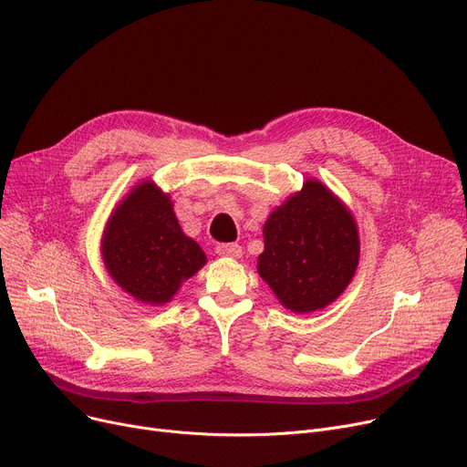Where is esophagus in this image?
<instances>
[{"instance_id": "1", "label": "esophagus", "mask_w": 467, "mask_h": 467, "mask_svg": "<svg viewBox=\"0 0 467 467\" xmlns=\"http://www.w3.org/2000/svg\"><path fill=\"white\" fill-rule=\"evenodd\" d=\"M215 254L223 257H240L242 246H238V244H217Z\"/></svg>"}]
</instances>
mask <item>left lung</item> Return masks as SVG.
Returning <instances> with one entry per match:
<instances>
[{"mask_svg": "<svg viewBox=\"0 0 467 467\" xmlns=\"http://www.w3.org/2000/svg\"><path fill=\"white\" fill-rule=\"evenodd\" d=\"M263 236L257 271L293 312L327 306L356 273L359 238L354 217L316 180L271 213Z\"/></svg>", "mask_w": 467, "mask_h": 467, "instance_id": "left-lung-1", "label": "left lung"}]
</instances>
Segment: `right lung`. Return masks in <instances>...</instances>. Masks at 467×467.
I'll return each instance as SVG.
<instances>
[{
	"instance_id": "add662e5",
	"label": "right lung",
	"mask_w": 467,
	"mask_h": 467,
	"mask_svg": "<svg viewBox=\"0 0 467 467\" xmlns=\"http://www.w3.org/2000/svg\"><path fill=\"white\" fill-rule=\"evenodd\" d=\"M102 255L113 280L141 303L162 305L206 263L185 236L166 194L151 182L138 185L111 215Z\"/></svg>"
}]
</instances>
